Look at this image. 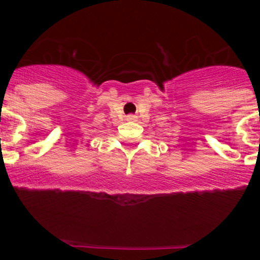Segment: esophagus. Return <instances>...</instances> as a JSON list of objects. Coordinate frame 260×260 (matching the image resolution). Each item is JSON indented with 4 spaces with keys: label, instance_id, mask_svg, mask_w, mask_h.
Instances as JSON below:
<instances>
[{
    "label": "esophagus",
    "instance_id": "34e87169",
    "mask_svg": "<svg viewBox=\"0 0 260 260\" xmlns=\"http://www.w3.org/2000/svg\"><path fill=\"white\" fill-rule=\"evenodd\" d=\"M137 119V116H134V114H128L127 116V121H135Z\"/></svg>",
    "mask_w": 260,
    "mask_h": 260
}]
</instances>
